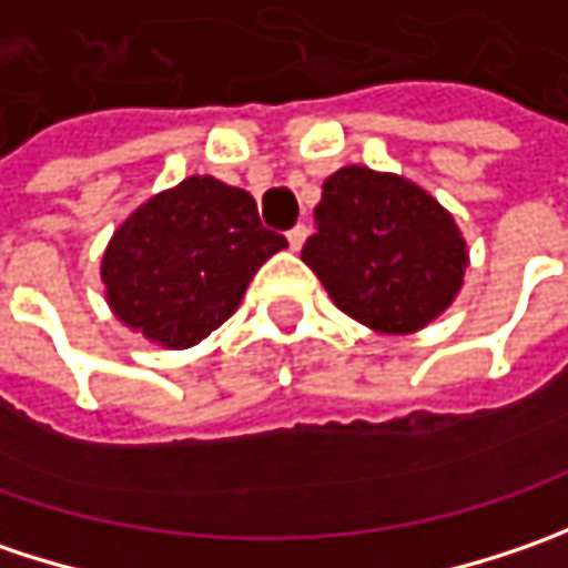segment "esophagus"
Segmentation results:
<instances>
[{"mask_svg": "<svg viewBox=\"0 0 568 568\" xmlns=\"http://www.w3.org/2000/svg\"><path fill=\"white\" fill-rule=\"evenodd\" d=\"M285 237H288V247H292V251H302V244H305V237H308V225H295Z\"/></svg>", "mask_w": 568, "mask_h": 568, "instance_id": "1", "label": "esophagus"}]
</instances>
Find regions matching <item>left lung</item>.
<instances>
[{"mask_svg": "<svg viewBox=\"0 0 568 568\" xmlns=\"http://www.w3.org/2000/svg\"><path fill=\"white\" fill-rule=\"evenodd\" d=\"M302 260L333 305L378 333H416L455 302L467 244L423 186L362 164L324 181Z\"/></svg>", "mask_w": 568, "mask_h": 568, "instance_id": "1", "label": "left lung"}]
</instances>
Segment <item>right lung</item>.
Masks as SVG:
<instances>
[{
  "mask_svg": "<svg viewBox=\"0 0 568 568\" xmlns=\"http://www.w3.org/2000/svg\"><path fill=\"white\" fill-rule=\"evenodd\" d=\"M283 247L288 241L263 229L251 193L186 178L113 232L101 280L130 331L186 349L235 314L254 273Z\"/></svg>",
  "mask_w": 568,
  "mask_h": 568,
  "instance_id": "add662e5",
  "label": "right lung"
}]
</instances>
